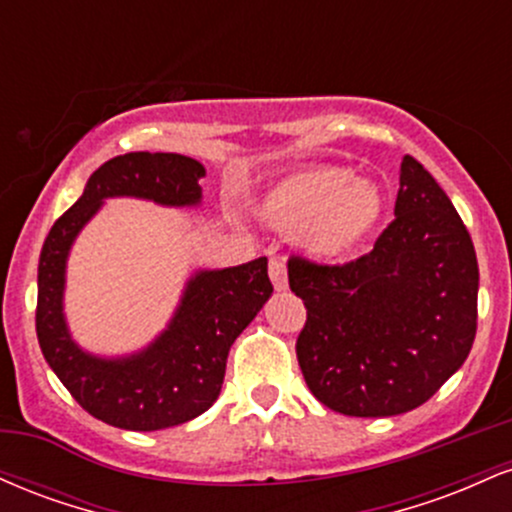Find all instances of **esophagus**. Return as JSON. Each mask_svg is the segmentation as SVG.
Listing matches in <instances>:
<instances>
[{
	"label": "esophagus",
	"instance_id": "obj_1",
	"mask_svg": "<svg viewBox=\"0 0 512 512\" xmlns=\"http://www.w3.org/2000/svg\"><path fill=\"white\" fill-rule=\"evenodd\" d=\"M269 279H272L276 291H286L289 286V276H286V264L279 257H272L269 260Z\"/></svg>",
	"mask_w": 512,
	"mask_h": 512
}]
</instances>
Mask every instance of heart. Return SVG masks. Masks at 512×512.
Here are the masks:
<instances>
[{"label": "heart", "mask_w": 512, "mask_h": 512, "mask_svg": "<svg viewBox=\"0 0 512 512\" xmlns=\"http://www.w3.org/2000/svg\"><path fill=\"white\" fill-rule=\"evenodd\" d=\"M257 216L276 231H298L310 255L339 260L375 231L383 195L342 166H310L272 182L257 202Z\"/></svg>", "instance_id": "1"}]
</instances>
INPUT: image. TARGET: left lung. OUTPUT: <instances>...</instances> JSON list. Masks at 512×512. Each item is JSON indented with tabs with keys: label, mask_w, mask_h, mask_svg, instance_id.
I'll return each instance as SVG.
<instances>
[{
	"label": "left lung",
	"mask_w": 512,
	"mask_h": 512,
	"mask_svg": "<svg viewBox=\"0 0 512 512\" xmlns=\"http://www.w3.org/2000/svg\"><path fill=\"white\" fill-rule=\"evenodd\" d=\"M308 320L298 366L310 392L346 416H395L428 402L477 334L479 267L452 202L416 158L399 168L395 221L346 264L289 260Z\"/></svg>",
	"instance_id": "obj_1"
}]
</instances>
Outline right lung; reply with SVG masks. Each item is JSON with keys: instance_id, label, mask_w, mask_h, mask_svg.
<instances>
[{"instance_id": "add662e5", "label": "right lung", "mask_w": 512, "mask_h": 512, "mask_svg": "<svg viewBox=\"0 0 512 512\" xmlns=\"http://www.w3.org/2000/svg\"><path fill=\"white\" fill-rule=\"evenodd\" d=\"M204 173L202 163L180 154L134 151L110 158L88 178L74 207L55 221L40 250L35 332L45 361L88 414L115 428L161 431L204 414L219 397L233 342L274 291L267 257H257L192 276L166 330L137 354L93 356L69 334L62 305L67 257L105 199L197 207Z\"/></svg>"}]
</instances>
